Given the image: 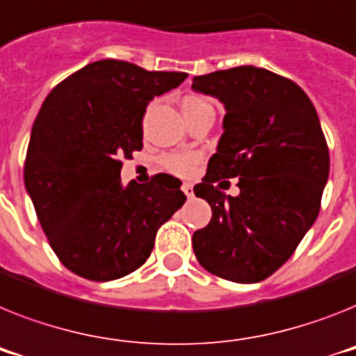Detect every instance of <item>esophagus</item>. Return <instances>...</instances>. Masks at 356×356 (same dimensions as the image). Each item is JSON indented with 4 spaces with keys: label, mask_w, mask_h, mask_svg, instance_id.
Masks as SVG:
<instances>
[{
    "label": "esophagus",
    "mask_w": 356,
    "mask_h": 356,
    "mask_svg": "<svg viewBox=\"0 0 356 356\" xmlns=\"http://www.w3.org/2000/svg\"><path fill=\"white\" fill-rule=\"evenodd\" d=\"M183 192L184 193H186V197H188V199H192V197H193V186H192V184H183Z\"/></svg>",
    "instance_id": "obj_1"
}]
</instances>
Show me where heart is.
I'll return each instance as SVG.
<instances>
[{
  "label": "heart",
  "instance_id": "b5f03b06",
  "mask_svg": "<svg viewBox=\"0 0 356 356\" xmlns=\"http://www.w3.org/2000/svg\"><path fill=\"white\" fill-rule=\"evenodd\" d=\"M210 106L211 104L204 97L195 94L184 95L183 101H181V108H183L184 118H190L193 113L201 112L204 108H210ZM197 163H199V157L195 154H170L164 155L163 159H161V164H163L164 168L168 170V172L175 173V175H188V173L195 168Z\"/></svg>",
  "mask_w": 356,
  "mask_h": 356
}]
</instances>
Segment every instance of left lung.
Listing matches in <instances>:
<instances>
[{"label":"left lung","instance_id":"obj_1","mask_svg":"<svg viewBox=\"0 0 356 356\" xmlns=\"http://www.w3.org/2000/svg\"><path fill=\"white\" fill-rule=\"evenodd\" d=\"M192 90L224 104L222 136L193 188L211 220L193 234L202 268L252 284L293 255L315 222L330 175V152L306 92L259 67H235L192 79ZM239 177L237 197L222 178Z\"/></svg>","mask_w":356,"mask_h":356}]
</instances>
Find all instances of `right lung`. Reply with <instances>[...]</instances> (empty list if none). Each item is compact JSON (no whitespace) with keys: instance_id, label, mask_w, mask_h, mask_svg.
<instances>
[{"instance_id":"right-lung-1","label":"right lung","mask_w":356,"mask_h":356,"mask_svg":"<svg viewBox=\"0 0 356 356\" xmlns=\"http://www.w3.org/2000/svg\"><path fill=\"white\" fill-rule=\"evenodd\" d=\"M184 72H148L118 59L90 63L41 104L25 188L65 268L88 280L121 279L146 262L161 224L184 204L175 179L121 183V157L143 148V115Z\"/></svg>"}]
</instances>
